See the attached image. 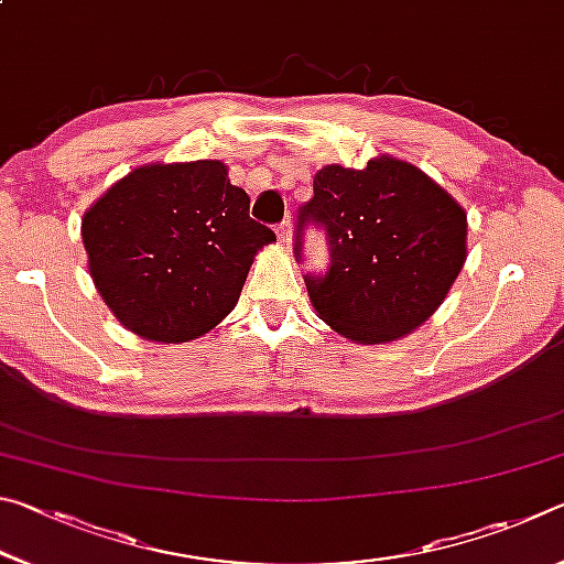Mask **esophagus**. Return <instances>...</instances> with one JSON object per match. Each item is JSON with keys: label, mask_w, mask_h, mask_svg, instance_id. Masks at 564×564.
Here are the masks:
<instances>
[{"label": "esophagus", "mask_w": 564, "mask_h": 564, "mask_svg": "<svg viewBox=\"0 0 564 564\" xmlns=\"http://www.w3.org/2000/svg\"><path fill=\"white\" fill-rule=\"evenodd\" d=\"M275 236H279V241L283 246L291 243V221H281L279 226H275Z\"/></svg>", "instance_id": "34e87169"}]
</instances>
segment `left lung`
<instances>
[{
	"mask_svg": "<svg viewBox=\"0 0 564 564\" xmlns=\"http://www.w3.org/2000/svg\"><path fill=\"white\" fill-rule=\"evenodd\" d=\"M328 238L326 273L305 275L313 308L343 338L376 346L403 338L433 316L463 271L467 216L417 166L393 156L366 169L323 166L313 198L299 212L303 228Z\"/></svg>",
	"mask_w": 564,
	"mask_h": 564,
	"instance_id": "1",
	"label": "left lung"
}]
</instances>
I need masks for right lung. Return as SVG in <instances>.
<instances>
[{"mask_svg": "<svg viewBox=\"0 0 564 564\" xmlns=\"http://www.w3.org/2000/svg\"><path fill=\"white\" fill-rule=\"evenodd\" d=\"M221 161L147 164L82 218L89 273L123 328L186 343L216 328L241 295L253 256L275 241L248 216Z\"/></svg>", "mask_w": 564, "mask_h": 564, "instance_id": "right-lung-1", "label": "right lung"}]
</instances>
